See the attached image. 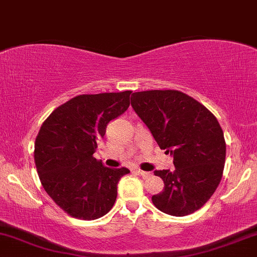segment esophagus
Returning a JSON list of instances; mask_svg holds the SVG:
<instances>
[{"label":"esophagus","instance_id":"1","mask_svg":"<svg viewBox=\"0 0 257 257\" xmlns=\"http://www.w3.org/2000/svg\"><path fill=\"white\" fill-rule=\"evenodd\" d=\"M136 172H137L139 175H142L143 177H149L151 175V173H148V172H144V170H141V169H136Z\"/></svg>","mask_w":257,"mask_h":257}]
</instances>
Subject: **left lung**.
Wrapping results in <instances>:
<instances>
[{
    "label": "left lung",
    "instance_id": "obj_1",
    "mask_svg": "<svg viewBox=\"0 0 257 257\" xmlns=\"http://www.w3.org/2000/svg\"><path fill=\"white\" fill-rule=\"evenodd\" d=\"M131 106L161 149L174 157V170H155L164 182L151 200L160 211L183 217L201 208L223 176L226 145L216 116L179 90L137 91Z\"/></svg>",
    "mask_w": 257,
    "mask_h": 257
}]
</instances>
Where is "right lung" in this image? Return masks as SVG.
I'll use <instances>...</instances> for the list:
<instances>
[{
	"instance_id": "1",
	"label": "right lung",
	"mask_w": 257,
	"mask_h": 257,
	"mask_svg": "<svg viewBox=\"0 0 257 257\" xmlns=\"http://www.w3.org/2000/svg\"><path fill=\"white\" fill-rule=\"evenodd\" d=\"M131 90L78 95L41 125L34 162L47 194L69 216L94 220L108 213L127 168L104 167L93 155L110 120L130 106Z\"/></svg>"
}]
</instances>
